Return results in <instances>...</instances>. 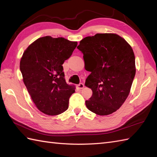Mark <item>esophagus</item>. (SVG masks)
<instances>
[{
    "label": "esophagus",
    "instance_id": "esophagus-1",
    "mask_svg": "<svg viewBox=\"0 0 157 157\" xmlns=\"http://www.w3.org/2000/svg\"><path fill=\"white\" fill-rule=\"evenodd\" d=\"M78 88L79 89L84 88V84H82V83H80V84H79L78 85Z\"/></svg>",
    "mask_w": 157,
    "mask_h": 157
}]
</instances>
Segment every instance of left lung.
Returning <instances> with one entry per match:
<instances>
[{
	"label": "left lung",
	"instance_id": "1",
	"mask_svg": "<svg viewBox=\"0 0 157 157\" xmlns=\"http://www.w3.org/2000/svg\"><path fill=\"white\" fill-rule=\"evenodd\" d=\"M77 48L84 55L86 70L91 72L85 82L92 90L86 106L99 115L111 114L129 95L136 75L134 51L115 34L88 36Z\"/></svg>",
	"mask_w": 157,
	"mask_h": 157
}]
</instances>
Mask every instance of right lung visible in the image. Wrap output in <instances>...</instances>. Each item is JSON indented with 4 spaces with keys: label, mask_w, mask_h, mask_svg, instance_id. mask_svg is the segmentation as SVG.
Returning a JSON list of instances; mask_svg holds the SVG:
<instances>
[{
    "label": "right lung",
    "mask_w": 157,
    "mask_h": 157,
    "mask_svg": "<svg viewBox=\"0 0 157 157\" xmlns=\"http://www.w3.org/2000/svg\"><path fill=\"white\" fill-rule=\"evenodd\" d=\"M78 45L64 38H40L23 52L20 71L36 107L48 115L65 111L75 88L67 84L63 64Z\"/></svg>",
    "instance_id": "add662e5"
}]
</instances>
